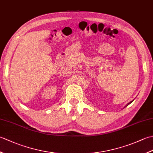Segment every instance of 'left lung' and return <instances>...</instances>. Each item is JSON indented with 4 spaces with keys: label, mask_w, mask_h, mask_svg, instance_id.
Here are the masks:
<instances>
[{
    "label": "left lung",
    "mask_w": 153,
    "mask_h": 153,
    "mask_svg": "<svg viewBox=\"0 0 153 153\" xmlns=\"http://www.w3.org/2000/svg\"><path fill=\"white\" fill-rule=\"evenodd\" d=\"M133 102V100H132V101H131V102H129V103H128V105H126V106H125V107H126V106H128V105H129V104H130V103H131V102Z\"/></svg>",
    "instance_id": "1"
}]
</instances>
